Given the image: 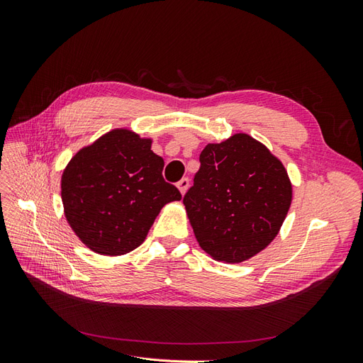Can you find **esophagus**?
<instances>
[{"instance_id":"esophagus-1","label":"esophagus","mask_w":363,"mask_h":363,"mask_svg":"<svg viewBox=\"0 0 363 363\" xmlns=\"http://www.w3.org/2000/svg\"><path fill=\"white\" fill-rule=\"evenodd\" d=\"M177 188L180 189L182 195H184L186 191H188V188H189V179H182V180L177 183Z\"/></svg>"}]
</instances>
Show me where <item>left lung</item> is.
I'll use <instances>...</instances> for the list:
<instances>
[{
  "label": "left lung",
  "instance_id": "8db88e82",
  "mask_svg": "<svg viewBox=\"0 0 363 363\" xmlns=\"http://www.w3.org/2000/svg\"><path fill=\"white\" fill-rule=\"evenodd\" d=\"M183 204L200 247L239 263L267 248L288 215L292 184L283 163L245 133L207 144Z\"/></svg>",
  "mask_w": 363,
  "mask_h": 363
}]
</instances>
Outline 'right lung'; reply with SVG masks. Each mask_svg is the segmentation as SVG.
I'll return each instance as SVG.
<instances>
[{
    "label": "right lung",
    "mask_w": 363,
    "mask_h": 363,
    "mask_svg": "<svg viewBox=\"0 0 363 363\" xmlns=\"http://www.w3.org/2000/svg\"><path fill=\"white\" fill-rule=\"evenodd\" d=\"M151 139L116 128L82 148L62 175V201L74 233L92 251L121 256L144 242L160 208L182 194L163 180Z\"/></svg>",
    "instance_id": "add662e5"
}]
</instances>
